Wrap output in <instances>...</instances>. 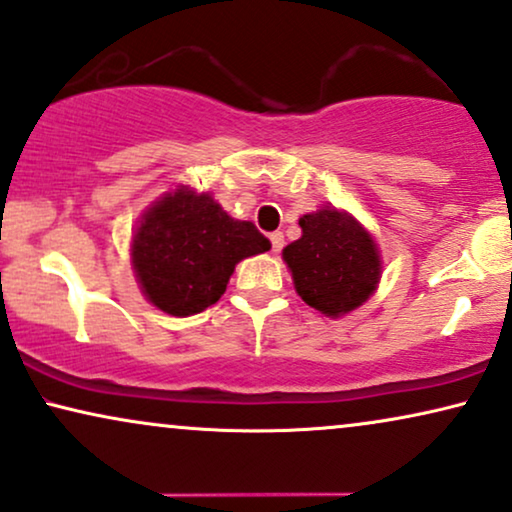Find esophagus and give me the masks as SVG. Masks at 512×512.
<instances>
[{
	"instance_id": "34e87169",
	"label": "esophagus",
	"mask_w": 512,
	"mask_h": 512,
	"mask_svg": "<svg viewBox=\"0 0 512 512\" xmlns=\"http://www.w3.org/2000/svg\"><path fill=\"white\" fill-rule=\"evenodd\" d=\"M270 244H272V251H282V247H284V235L280 230H275V232H270Z\"/></svg>"
}]
</instances>
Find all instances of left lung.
I'll return each mask as SVG.
<instances>
[{"label":"left lung","instance_id":"left-lung-1","mask_svg":"<svg viewBox=\"0 0 512 512\" xmlns=\"http://www.w3.org/2000/svg\"><path fill=\"white\" fill-rule=\"evenodd\" d=\"M298 225L303 235L282 251L296 294L327 317L360 308L381 280L374 237L353 216L334 207L305 214Z\"/></svg>","mask_w":512,"mask_h":512}]
</instances>
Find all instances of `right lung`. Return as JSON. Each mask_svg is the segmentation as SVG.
<instances>
[{
	"instance_id": "obj_1",
	"label": "right lung",
	"mask_w": 512,
	"mask_h": 512,
	"mask_svg": "<svg viewBox=\"0 0 512 512\" xmlns=\"http://www.w3.org/2000/svg\"><path fill=\"white\" fill-rule=\"evenodd\" d=\"M270 249L254 223L235 221L209 192L176 188L138 221L131 263L145 298L188 317L214 305L242 258Z\"/></svg>"
}]
</instances>
